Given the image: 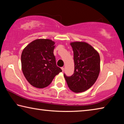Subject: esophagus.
I'll use <instances>...</instances> for the list:
<instances>
[{
	"mask_svg": "<svg viewBox=\"0 0 124 124\" xmlns=\"http://www.w3.org/2000/svg\"><path fill=\"white\" fill-rule=\"evenodd\" d=\"M61 69H62V71L63 72V71H64V67H61Z\"/></svg>",
	"mask_w": 124,
	"mask_h": 124,
	"instance_id": "34e87169",
	"label": "esophagus"
}]
</instances>
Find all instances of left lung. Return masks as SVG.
Wrapping results in <instances>:
<instances>
[{"label": "left lung", "instance_id": "obj_1", "mask_svg": "<svg viewBox=\"0 0 124 124\" xmlns=\"http://www.w3.org/2000/svg\"><path fill=\"white\" fill-rule=\"evenodd\" d=\"M75 71L71 76L64 75L68 87L76 93L86 91L95 84L100 71V57L94 48L86 42H73Z\"/></svg>", "mask_w": 124, "mask_h": 124}]
</instances>
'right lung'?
<instances>
[{
	"label": "right lung",
	"instance_id": "right-lung-1",
	"mask_svg": "<svg viewBox=\"0 0 124 124\" xmlns=\"http://www.w3.org/2000/svg\"><path fill=\"white\" fill-rule=\"evenodd\" d=\"M54 44L49 39H37L28 44L22 51V72L28 82L35 87H47L62 72L56 65L53 54Z\"/></svg>",
	"mask_w": 124,
	"mask_h": 124
}]
</instances>
